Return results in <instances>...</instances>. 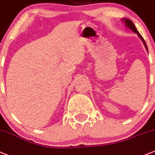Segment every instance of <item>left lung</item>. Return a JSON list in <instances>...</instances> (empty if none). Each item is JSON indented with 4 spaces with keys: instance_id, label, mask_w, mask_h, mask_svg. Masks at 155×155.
I'll list each match as a JSON object with an SVG mask.
<instances>
[{
    "instance_id": "8db88e82",
    "label": "left lung",
    "mask_w": 155,
    "mask_h": 155,
    "mask_svg": "<svg viewBox=\"0 0 155 155\" xmlns=\"http://www.w3.org/2000/svg\"><path fill=\"white\" fill-rule=\"evenodd\" d=\"M123 20L125 21V26H126L127 27H129V28L130 29V30H132V31H133V32H135V33H136V34H138V36L140 37V38L141 40H142V41L143 42L144 45H145V48H146L147 50V51H148L147 46L146 43H145V41H144V39H143V37L141 36L140 34V33L138 32V30H137V28H136V26H135L134 23H133V22H132V21H131L130 19H129V18H123Z\"/></svg>"
}]
</instances>
